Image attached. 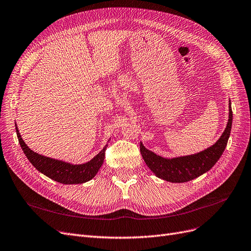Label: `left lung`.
<instances>
[{"mask_svg": "<svg viewBox=\"0 0 251 251\" xmlns=\"http://www.w3.org/2000/svg\"><path fill=\"white\" fill-rule=\"evenodd\" d=\"M233 123V111L230 101L228 103V121L224 133L219 140L208 149L200 153L164 158L154 152L148 150L141 143V153L146 164L155 175L162 180L172 183H184L196 179L210 171L224 153L230 134Z\"/></svg>", "mask_w": 251, "mask_h": 251, "instance_id": "1", "label": "left lung"}]
</instances>
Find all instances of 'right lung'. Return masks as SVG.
I'll return each instance as SVG.
<instances>
[{
    "label": "right lung",
    "instance_id": "obj_1",
    "mask_svg": "<svg viewBox=\"0 0 251 251\" xmlns=\"http://www.w3.org/2000/svg\"><path fill=\"white\" fill-rule=\"evenodd\" d=\"M16 134L22 149L26 158L34 165V168L45 175L51 180L62 184H82L95 177L104 161V155L107 145L102 149L94 158L82 164H72L62 160L50 158L32 151L25 145L20 130L15 124Z\"/></svg>",
    "mask_w": 251,
    "mask_h": 251
}]
</instances>
